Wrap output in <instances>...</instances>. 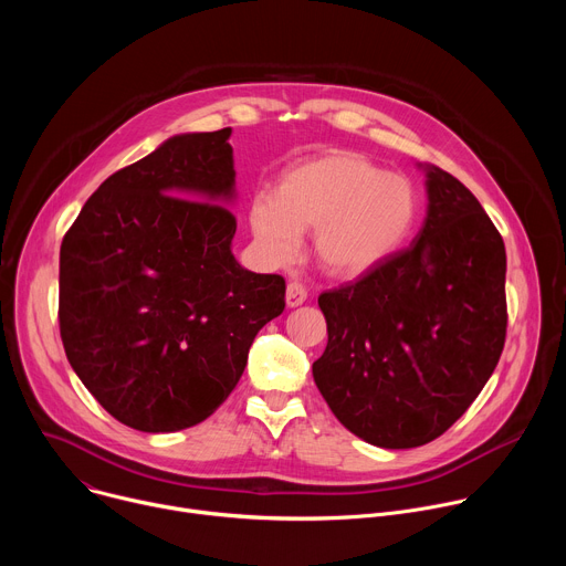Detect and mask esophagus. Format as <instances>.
<instances>
[{
  "instance_id": "obj_1",
  "label": "esophagus",
  "mask_w": 566,
  "mask_h": 566,
  "mask_svg": "<svg viewBox=\"0 0 566 566\" xmlns=\"http://www.w3.org/2000/svg\"><path fill=\"white\" fill-rule=\"evenodd\" d=\"M304 300H306V289L297 280H289V284H286V304H289V308L300 306Z\"/></svg>"
}]
</instances>
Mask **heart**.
<instances>
[{
	"mask_svg": "<svg viewBox=\"0 0 566 566\" xmlns=\"http://www.w3.org/2000/svg\"><path fill=\"white\" fill-rule=\"evenodd\" d=\"M419 219L415 184L354 151L306 158L280 179L275 197L258 195L249 223L260 253L291 262L313 230V258L332 277L352 280L391 260Z\"/></svg>",
	"mask_w": 566,
	"mask_h": 566,
	"instance_id": "1",
	"label": "heart"
}]
</instances>
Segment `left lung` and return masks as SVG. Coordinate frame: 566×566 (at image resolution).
Wrapping results in <instances>:
<instances>
[{
	"instance_id": "left-lung-1",
	"label": "left lung",
	"mask_w": 566,
	"mask_h": 566,
	"mask_svg": "<svg viewBox=\"0 0 566 566\" xmlns=\"http://www.w3.org/2000/svg\"><path fill=\"white\" fill-rule=\"evenodd\" d=\"M419 168L428 210L412 247L317 297L329 343L313 380L349 432L387 450L441 437L506 340L502 234L461 181Z\"/></svg>"
}]
</instances>
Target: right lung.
I'll list each match as a JSON object with an SVG mask.
<instances>
[{
	"label": "right lung",
	"instance_id": "obj_1",
	"mask_svg": "<svg viewBox=\"0 0 566 566\" xmlns=\"http://www.w3.org/2000/svg\"><path fill=\"white\" fill-rule=\"evenodd\" d=\"M232 129L188 132L112 175L60 249V336L101 406L140 432L206 421L284 311L232 255Z\"/></svg>",
	"mask_w": 566,
	"mask_h": 566
}]
</instances>
